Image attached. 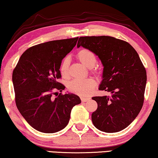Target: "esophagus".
Returning <instances> with one entry per match:
<instances>
[{
  "label": "esophagus",
  "mask_w": 158,
  "mask_h": 158,
  "mask_svg": "<svg viewBox=\"0 0 158 158\" xmlns=\"http://www.w3.org/2000/svg\"><path fill=\"white\" fill-rule=\"evenodd\" d=\"M81 99L82 102H86V101L89 100L90 98H85V97H81Z\"/></svg>",
  "instance_id": "34e87169"
}]
</instances>
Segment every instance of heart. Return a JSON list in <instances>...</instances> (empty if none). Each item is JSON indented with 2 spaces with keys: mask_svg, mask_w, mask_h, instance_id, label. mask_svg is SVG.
Instances as JSON below:
<instances>
[{
  "mask_svg": "<svg viewBox=\"0 0 158 158\" xmlns=\"http://www.w3.org/2000/svg\"><path fill=\"white\" fill-rule=\"evenodd\" d=\"M76 57L81 64L88 68H94L97 62L96 55L94 52L88 49H81V50H79L76 55ZM69 63H70V60L68 57H65L62 61L60 71L62 76H68ZM96 87V82L91 78L73 80L68 85V88L71 92L81 96H89L92 94Z\"/></svg>",
  "mask_w": 158,
  "mask_h": 158,
  "instance_id": "heart-1",
  "label": "heart"
}]
</instances>
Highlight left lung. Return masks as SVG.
<instances>
[{
	"label": "left lung",
	"mask_w": 158,
	"mask_h": 158,
	"mask_svg": "<svg viewBox=\"0 0 158 158\" xmlns=\"http://www.w3.org/2000/svg\"><path fill=\"white\" fill-rule=\"evenodd\" d=\"M94 52L103 66L98 89L111 96L93 97L98 104L91 115L99 130L117 132L126 128L141 111L147 83L145 68L135 49L112 36H81L77 47Z\"/></svg>",
	"instance_id": "8db88e82"
}]
</instances>
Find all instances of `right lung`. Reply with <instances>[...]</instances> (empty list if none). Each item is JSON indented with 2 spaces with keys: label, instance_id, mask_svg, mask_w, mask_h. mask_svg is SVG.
I'll list each match as a JSON object with an SVG mask.
<instances>
[{
  "label": "right lung",
  "instance_id": "1",
  "mask_svg": "<svg viewBox=\"0 0 158 158\" xmlns=\"http://www.w3.org/2000/svg\"><path fill=\"white\" fill-rule=\"evenodd\" d=\"M77 40L50 41L30 47L13 72L17 109L28 124L41 132L55 133L64 129L73 106L81 103L78 96L70 93L52 97L53 90L62 92L65 88L57 81L61 77L60 64Z\"/></svg>",
  "mask_w": 158,
  "mask_h": 158
}]
</instances>
